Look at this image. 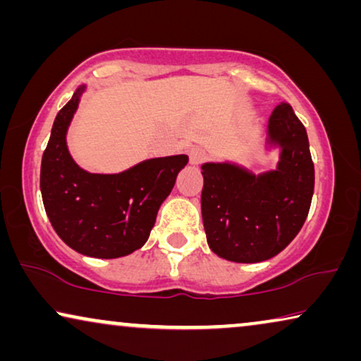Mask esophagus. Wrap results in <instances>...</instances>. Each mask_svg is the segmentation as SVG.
Returning a JSON list of instances; mask_svg holds the SVG:
<instances>
[{"label": "esophagus", "instance_id": "34e87169", "mask_svg": "<svg viewBox=\"0 0 361 361\" xmlns=\"http://www.w3.org/2000/svg\"><path fill=\"white\" fill-rule=\"evenodd\" d=\"M207 157V152L205 149H202V147L195 146L192 147V149L189 151V159H190V164H200L202 161H204Z\"/></svg>", "mask_w": 361, "mask_h": 361}]
</instances>
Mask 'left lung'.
I'll use <instances>...</instances> for the list:
<instances>
[{
    "label": "left lung",
    "mask_w": 361,
    "mask_h": 361,
    "mask_svg": "<svg viewBox=\"0 0 361 361\" xmlns=\"http://www.w3.org/2000/svg\"><path fill=\"white\" fill-rule=\"evenodd\" d=\"M266 145L279 147V161L263 174L233 162L202 164L207 243L235 263H259L281 253L302 228L312 202L307 131L289 103L271 113Z\"/></svg>",
    "instance_id": "left-lung-1"
}]
</instances>
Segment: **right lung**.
Wrapping results in <instances>:
<instances>
[{"instance_id": "right-lung-1", "label": "right lung", "mask_w": 361, "mask_h": 361, "mask_svg": "<svg viewBox=\"0 0 361 361\" xmlns=\"http://www.w3.org/2000/svg\"><path fill=\"white\" fill-rule=\"evenodd\" d=\"M83 92L85 85L78 87L54 120L41 162V194L63 243L80 255L113 259L146 243L189 156L152 157L118 174L82 169L68 152L66 136Z\"/></svg>"}]
</instances>
